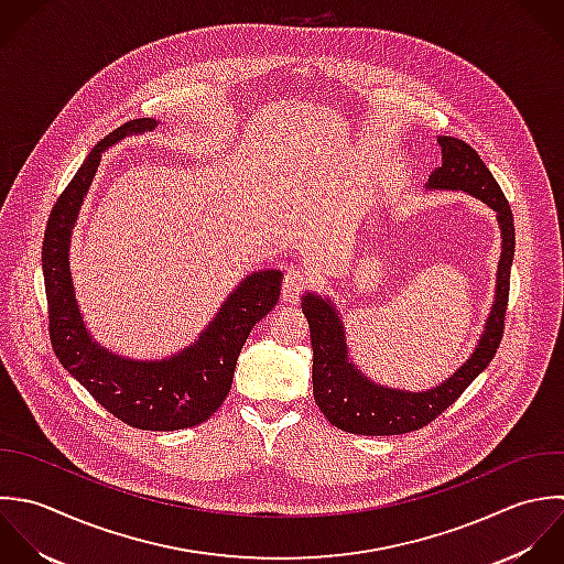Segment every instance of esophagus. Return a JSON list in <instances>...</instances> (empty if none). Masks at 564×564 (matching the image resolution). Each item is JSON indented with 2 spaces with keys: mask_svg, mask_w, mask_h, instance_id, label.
Segmentation results:
<instances>
[{
  "mask_svg": "<svg viewBox=\"0 0 564 564\" xmlns=\"http://www.w3.org/2000/svg\"><path fill=\"white\" fill-rule=\"evenodd\" d=\"M310 285V279L307 274L301 270V268H290L283 276V301L288 303H294L299 301V296L305 292V288Z\"/></svg>",
  "mask_w": 564,
  "mask_h": 564,
  "instance_id": "1",
  "label": "esophagus"
}]
</instances>
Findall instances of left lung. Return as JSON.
Masks as SVG:
<instances>
[{
    "mask_svg": "<svg viewBox=\"0 0 564 564\" xmlns=\"http://www.w3.org/2000/svg\"><path fill=\"white\" fill-rule=\"evenodd\" d=\"M437 140L442 144L444 162L429 177V186L466 191L497 210L503 230V254L499 261L497 301L488 318L486 332L470 360L437 389L424 393H404L369 382L347 360L345 332L334 305L321 296L305 294L301 307L310 323L314 349V400L323 415L336 429L347 433L384 437L404 435L429 426L451 404H455L459 395L473 384V380L490 365L503 338L510 299V272L517 243L512 208L499 182L495 180L481 155L468 142L451 135H440Z\"/></svg>",
    "mask_w": 564,
    "mask_h": 564,
    "instance_id": "obj_1",
    "label": "left lung"
}]
</instances>
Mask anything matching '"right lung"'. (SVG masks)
Here are the masks:
<instances>
[{
	"mask_svg": "<svg viewBox=\"0 0 564 564\" xmlns=\"http://www.w3.org/2000/svg\"><path fill=\"white\" fill-rule=\"evenodd\" d=\"M158 122L135 118L107 133L85 158L47 217L41 265L47 299L50 345L58 362L116 420L140 431H180L206 422L226 400L235 365L252 327L274 310L283 274L261 270L243 279L199 340L160 362H133L91 343L74 299L67 248L69 235L98 169L100 153L127 133L151 131Z\"/></svg>",
	"mask_w": 564,
	"mask_h": 564,
	"instance_id": "right-lung-1",
	"label": "right lung"
}]
</instances>
